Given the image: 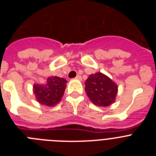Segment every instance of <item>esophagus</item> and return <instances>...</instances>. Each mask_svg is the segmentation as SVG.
Instances as JSON below:
<instances>
[{
  "mask_svg": "<svg viewBox=\"0 0 156 156\" xmlns=\"http://www.w3.org/2000/svg\"><path fill=\"white\" fill-rule=\"evenodd\" d=\"M76 79L79 80H82V76H81L80 75H77L76 76Z\"/></svg>",
  "mask_w": 156,
  "mask_h": 156,
  "instance_id": "obj_1",
  "label": "esophagus"
}]
</instances>
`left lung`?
I'll return each mask as SVG.
<instances>
[{
    "mask_svg": "<svg viewBox=\"0 0 156 156\" xmlns=\"http://www.w3.org/2000/svg\"><path fill=\"white\" fill-rule=\"evenodd\" d=\"M117 86L113 81L101 73L89 76L85 82V90L90 100L96 105L108 106L114 102Z\"/></svg>",
    "mask_w": 156,
    "mask_h": 156,
    "instance_id": "1",
    "label": "left lung"
}]
</instances>
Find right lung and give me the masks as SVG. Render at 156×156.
Masks as SVG:
<instances>
[{
    "label": "right lung",
    "mask_w": 156,
    "mask_h": 156,
    "mask_svg": "<svg viewBox=\"0 0 156 156\" xmlns=\"http://www.w3.org/2000/svg\"><path fill=\"white\" fill-rule=\"evenodd\" d=\"M67 80L58 76H49L44 84H34V92L38 102L48 106L58 103L63 96Z\"/></svg>",
    "instance_id": "right-lung-1"
}]
</instances>
